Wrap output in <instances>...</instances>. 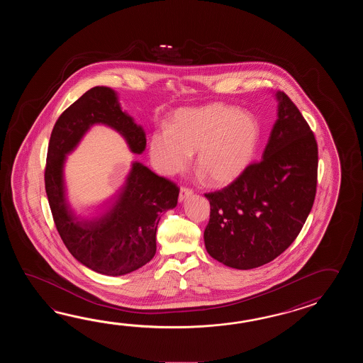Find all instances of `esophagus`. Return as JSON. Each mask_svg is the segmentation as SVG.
Returning a JSON list of instances; mask_svg holds the SVG:
<instances>
[{
    "mask_svg": "<svg viewBox=\"0 0 363 363\" xmlns=\"http://www.w3.org/2000/svg\"><path fill=\"white\" fill-rule=\"evenodd\" d=\"M193 191L191 188H186V186H182L180 188V193H179V201H184L186 197L192 196Z\"/></svg>",
    "mask_w": 363,
    "mask_h": 363,
    "instance_id": "esophagus-1",
    "label": "esophagus"
}]
</instances>
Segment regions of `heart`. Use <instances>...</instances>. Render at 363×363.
I'll return each instance as SVG.
<instances>
[{
  "label": "heart",
  "instance_id": "heart-1",
  "mask_svg": "<svg viewBox=\"0 0 363 363\" xmlns=\"http://www.w3.org/2000/svg\"><path fill=\"white\" fill-rule=\"evenodd\" d=\"M261 140V124L249 111L224 104L180 110L167 131L150 139L155 170L174 175L184 170L197 152V169L214 185L230 184L245 171Z\"/></svg>",
  "mask_w": 363,
  "mask_h": 363
}]
</instances>
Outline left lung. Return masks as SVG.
Listing matches in <instances>:
<instances>
[{
	"instance_id": "left-lung-1",
	"label": "left lung",
	"mask_w": 363,
	"mask_h": 363,
	"mask_svg": "<svg viewBox=\"0 0 363 363\" xmlns=\"http://www.w3.org/2000/svg\"><path fill=\"white\" fill-rule=\"evenodd\" d=\"M262 161L250 163L231 184L205 193L208 255L232 269L271 262L294 242L313 208L318 178L315 136L284 92Z\"/></svg>"
}]
</instances>
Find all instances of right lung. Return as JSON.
<instances>
[{
	"instance_id": "right-lung-1",
	"label": "right lung",
	"mask_w": 363,
	"mask_h": 363,
	"mask_svg": "<svg viewBox=\"0 0 363 363\" xmlns=\"http://www.w3.org/2000/svg\"><path fill=\"white\" fill-rule=\"evenodd\" d=\"M93 124H105L119 132L132 153L145 150V132L122 111L116 91L94 86L55 122L48 147L45 191L57 231L74 258L99 274L119 277L138 270L155 257L157 225L164 211L177 206L179 186L135 162L105 216L77 218L66 199L63 163Z\"/></svg>"
}]
</instances>
